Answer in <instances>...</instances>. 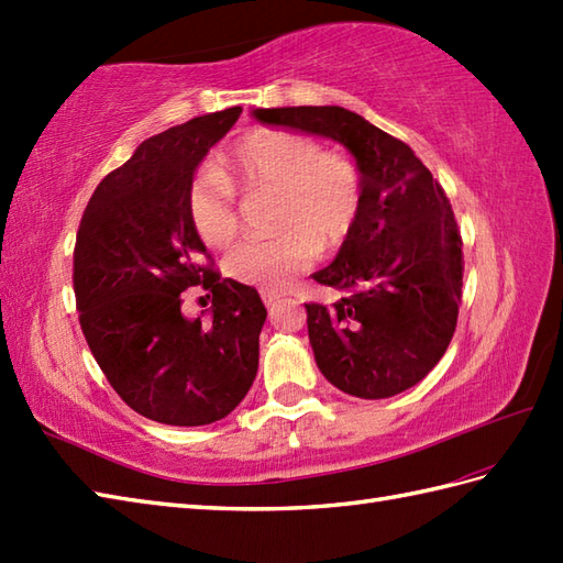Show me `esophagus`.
I'll use <instances>...</instances> for the list:
<instances>
[{
  "label": "esophagus",
  "mask_w": 563,
  "mask_h": 563,
  "mask_svg": "<svg viewBox=\"0 0 563 563\" xmlns=\"http://www.w3.org/2000/svg\"><path fill=\"white\" fill-rule=\"evenodd\" d=\"M261 297H263V302H266V307H273L275 302H280V295L271 292V290H261Z\"/></svg>",
  "instance_id": "esophagus-1"
}]
</instances>
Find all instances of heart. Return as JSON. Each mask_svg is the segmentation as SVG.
Segmentation results:
<instances>
[{"label": "heart", "mask_w": 563, "mask_h": 563, "mask_svg": "<svg viewBox=\"0 0 563 563\" xmlns=\"http://www.w3.org/2000/svg\"><path fill=\"white\" fill-rule=\"evenodd\" d=\"M234 190L275 198V236L239 244L224 261L234 280L271 292L290 288L317 251L333 254L349 242L363 210L361 172L349 157L280 130H254L236 140L220 174L200 172L190 184L188 222L210 249L230 246L239 232Z\"/></svg>", "instance_id": "1"}]
</instances>
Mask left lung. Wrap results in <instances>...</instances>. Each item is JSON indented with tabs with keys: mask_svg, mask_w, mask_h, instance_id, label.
<instances>
[{
	"mask_svg": "<svg viewBox=\"0 0 563 563\" xmlns=\"http://www.w3.org/2000/svg\"><path fill=\"white\" fill-rule=\"evenodd\" d=\"M254 115L341 142L361 169V220L331 266L314 273L343 297L305 305L321 375L361 399L418 385L445 355L462 302V236L445 190L406 142L341 106Z\"/></svg>",
	"mask_w": 563,
	"mask_h": 563,
	"instance_id": "1",
	"label": "left lung"
}]
</instances>
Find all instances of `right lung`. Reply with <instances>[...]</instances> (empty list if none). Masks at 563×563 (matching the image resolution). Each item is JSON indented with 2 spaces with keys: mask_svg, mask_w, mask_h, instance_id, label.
Returning a JSON list of instances; mask_svg holds the SVG:
<instances>
[{
  "mask_svg": "<svg viewBox=\"0 0 563 563\" xmlns=\"http://www.w3.org/2000/svg\"><path fill=\"white\" fill-rule=\"evenodd\" d=\"M239 115L234 106L142 142L97 186L79 222L71 280L84 339L118 397L166 426L220 421L258 369L266 307L212 268L186 212L198 164ZM196 284L213 297L206 322L180 314Z\"/></svg>",
  "mask_w": 563,
  "mask_h": 563,
  "instance_id": "obj_1",
  "label": "right lung"
}]
</instances>
